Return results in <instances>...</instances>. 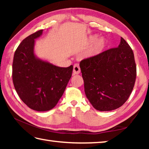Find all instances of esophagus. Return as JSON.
Returning <instances> with one entry per match:
<instances>
[{
  "instance_id": "obj_1",
  "label": "esophagus",
  "mask_w": 149,
  "mask_h": 149,
  "mask_svg": "<svg viewBox=\"0 0 149 149\" xmlns=\"http://www.w3.org/2000/svg\"><path fill=\"white\" fill-rule=\"evenodd\" d=\"M81 72V70H80V67H79V64H75L74 65V70H73V74L74 75H77V74H79Z\"/></svg>"
}]
</instances>
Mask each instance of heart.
I'll return each mask as SVG.
<instances>
[{
  "label": "heart",
  "mask_w": 149,
  "mask_h": 149,
  "mask_svg": "<svg viewBox=\"0 0 149 149\" xmlns=\"http://www.w3.org/2000/svg\"><path fill=\"white\" fill-rule=\"evenodd\" d=\"M97 39V36L96 35H92L91 36L89 39V42L92 43V42H95ZM106 45V41L104 39H100L95 42V44L91 48V49L88 50L86 52L87 57H93L95 56L100 54L102 50L104 49Z\"/></svg>",
  "instance_id": "heart-1"
}]
</instances>
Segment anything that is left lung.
Returning <instances> with one entry per match:
<instances>
[{"instance_id": "obj_1", "label": "left lung", "mask_w": 149, "mask_h": 149, "mask_svg": "<svg viewBox=\"0 0 149 149\" xmlns=\"http://www.w3.org/2000/svg\"><path fill=\"white\" fill-rule=\"evenodd\" d=\"M79 66L85 95L96 110H113L127 101L137 69L132 48L122 37L118 47L82 60Z\"/></svg>"}]
</instances>
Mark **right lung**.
Masks as SVG:
<instances>
[{
	"label": "right lung",
	"instance_id": "1",
	"mask_svg": "<svg viewBox=\"0 0 149 149\" xmlns=\"http://www.w3.org/2000/svg\"><path fill=\"white\" fill-rule=\"evenodd\" d=\"M37 31L24 39L16 50L12 64V80L17 95L32 110L42 112L53 108L72 77L73 65L60 68L43 61L34 54Z\"/></svg>",
	"mask_w": 149,
	"mask_h": 149
}]
</instances>
